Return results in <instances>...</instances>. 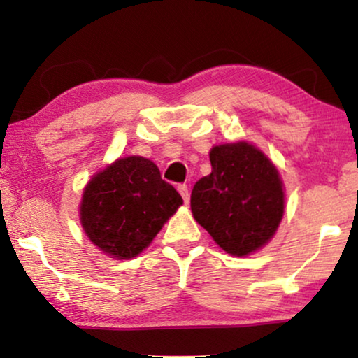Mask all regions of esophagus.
I'll return each mask as SVG.
<instances>
[{
	"label": "esophagus",
	"instance_id": "1",
	"mask_svg": "<svg viewBox=\"0 0 358 358\" xmlns=\"http://www.w3.org/2000/svg\"><path fill=\"white\" fill-rule=\"evenodd\" d=\"M178 190H179V194L182 195L184 202L187 203L189 199H190V194H189V187H187V185H185V184H179V185H178Z\"/></svg>",
	"mask_w": 358,
	"mask_h": 358
}]
</instances>
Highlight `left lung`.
Here are the masks:
<instances>
[{
	"mask_svg": "<svg viewBox=\"0 0 358 358\" xmlns=\"http://www.w3.org/2000/svg\"><path fill=\"white\" fill-rule=\"evenodd\" d=\"M212 173L199 179L190 208L215 243L248 256L271 241L283 217V184L271 159L248 141L213 146Z\"/></svg>",
	"mask_w": 358,
	"mask_h": 358,
	"instance_id": "left-lung-1",
	"label": "left lung"
}]
</instances>
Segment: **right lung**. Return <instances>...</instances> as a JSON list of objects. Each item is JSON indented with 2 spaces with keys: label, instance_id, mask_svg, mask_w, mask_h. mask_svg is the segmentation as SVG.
Listing matches in <instances>:
<instances>
[{
  "label": "right lung",
  "instance_id": "obj_1",
  "mask_svg": "<svg viewBox=\"0 0 358 358\" xmlns=\"http://www.w3.org/2000/svg\"><path fill=\"white\" fill-rule=\"evenodd\" d=\"M182 197L161 179L153 161L120 158L97 173L81 199V227L101 251L115 259L136 257L173 217Z\"/></svg>",
  "mask_w": 358,
  "mask_h": 358
}]
</instances>
